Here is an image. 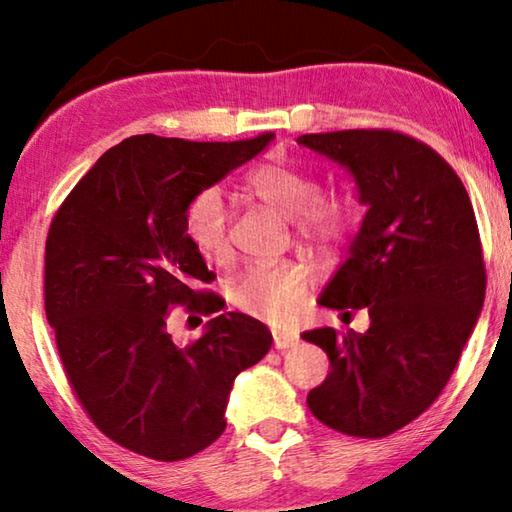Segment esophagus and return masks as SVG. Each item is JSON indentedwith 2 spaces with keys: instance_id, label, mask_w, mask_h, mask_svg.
<instances>
[{
  "instance_id": "1",
  "label": "esophagus",
  "mask_w": 512,
  "mask_h": 512,
  "mask_svg": "<svg viewBox=\"0 0 512 512\" xmlns=\"http://www.w3.org/2000/svg\"><path fill=\"white\" fill-rule=\"evenodd\" d=\"M272 336H274V348L277 350L295 348V345L300 343V336L293 332H286V329H272Z\"/></svg>"
}]
</instances>
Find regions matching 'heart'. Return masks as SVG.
<instances>
[{"label":"heart","instance_id":"1","mask_svg":"<svg viewBox=\"0 0 512 512\" xmlns=\"http://www.w3.org/2000/svg\"><path fill=\"white\" fill-rule=\"evenodd\" d=\"M245 190L281 215L295 217L297 229L318 245H336L350 226V208L338 199H316L318 180L283 160L256 164ZM183 233L206 263H224L231 254L229 208L217 187L194 194L183 212ZM231 300L251 318L293 320L306 300V274L295 265L251 267L233 283Z\"/></svg>","mask_w":512,"mask_h":512}]
</instances>
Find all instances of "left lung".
<instances>
[{"instance_id":"obj_1","label":"left lung","mask_w":512,"mask_h":512,"mask_svg":"<svg viewBox=\"0 0 512 512\" xmlns=\"http://www.w3.org/2000/svg\"><path fill=\"white\" fill-rule=\"evenodd\" d=\"M297 144L352 176L366 215L320 306L364 309V334L318 327L302 338L332 371L309 410L352 437H387L435 403L485 300L481 238L469 194L430 146L391 130L302 135Z\"/></svg>"}]
</instances>
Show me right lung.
Wrapping results in <instances>:
<instances>
[{
  "mask_svg": "<svg viewBox=\"0 0 512 512\" xmlns=\"http://www.w3.org/2000/svg\"><path fill=\"white\" fill-rule=\"evenodd\" d=\"M274 135L185 141L135 135L100 157L68 194L45 242V313L91 421L146 458L176 462L226 428L235 377L272 348L263 322L219 313L199 293L212 274L183 233L194 194L261 155ZM217 312L178 346L166 311Z\"/></svg>",
  "mask_w": 512,
  "mask_h": 512,
  "instance_id": "right-lung-1",
  "label": "right lung"
}]
</instances>
